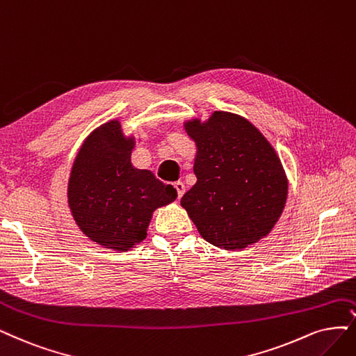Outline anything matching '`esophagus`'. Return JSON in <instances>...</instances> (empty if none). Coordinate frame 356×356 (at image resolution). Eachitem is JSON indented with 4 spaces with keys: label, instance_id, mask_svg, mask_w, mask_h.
<instances>
[{
    "label": "esophagus",
    "instance_id": "obj_1",
    "mask_svg": "<svg viewBox=\"0 0 356 356\" xmlns=\"http://www.w3.org/2000/svg\"><path fill=\"white\" fill-rule=\"evenodd\" d=\"M173 186H175V189H176V192H177V198L180 200V198H181V196H183V195H185V192H186V188H185V185H183V183H181V181H176Z\"/></svg>",
    "mask_w": 356,
    "mask_h": 356
}]
</instances>
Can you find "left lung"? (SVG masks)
Returning <instances> with one entry per match:
<instances>
[{"mask_svg": "<svg viewBox=\"0 0 356 356\" xmlns=\"http://www.w3.org/2000/svg\"><path fill=\"white\" fill-rule=\"evenodd\" d=\"M196 143V183L180 201L202 238L243 249L267 236L283 213L287 179L280 158L246 118L214 111L186 122Z\"/></svg>", "mask_w": 356, "mask_h": 356, "instance_id": "obj_1", "label": "left lung"}]
</instances>
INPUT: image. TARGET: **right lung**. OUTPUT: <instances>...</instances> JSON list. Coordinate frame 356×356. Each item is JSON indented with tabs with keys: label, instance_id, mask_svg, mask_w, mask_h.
<instances>
[{
	"label": "right lung",
	"instance_id": "obj_1",
	"mask_svg": "<svg viewBox=\"0 0 356 356\" xmlns=\"http://www.w3.org/2000/svg\"><path fill=\"white\" fill-rule=\"evenodd\" d=\"M134 138H126L120 122L95 129L79 151L67 198L72 216L92 242L129 251L147 238L156 208L173 202L177 192L148 170L130 163Z\"/></svg>",
	"mask_w": 356,
	"mask_h": 356
}]
</instances>
